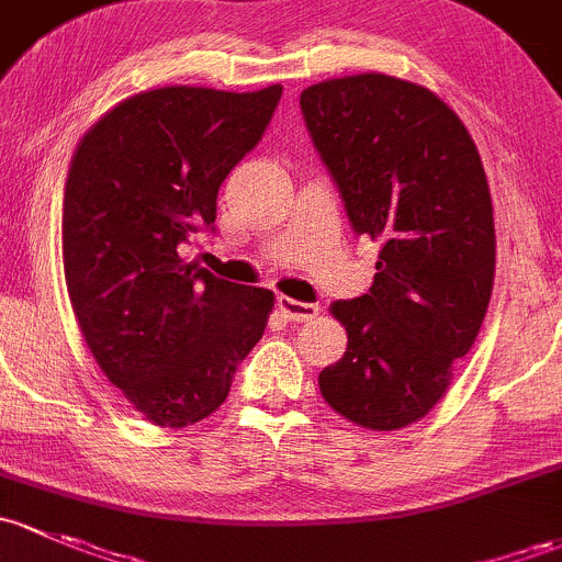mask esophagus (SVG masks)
Segmentation results:
<instances>
[{"label": "esophagus", "instance_id": "1", "mask_svg": "<svg viewBox=\"0 0 562 562\" xmlns=\"http://www.w3.org/2000/svg\"><path fill=\"white\" fill-rule=\"evenodd\" d=\"M279 311L283 316H286L289 322H294V324L311 322L314 316H319V305L300 303V300L286 297V294H281V297H279Z\"/></svg>", "mask_w": 562, "mask_h": 562}]
</instances>
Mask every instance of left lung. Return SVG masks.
<instances>
[{
  "label": "left lung",
  "mask_w": 562,
  "mask_h": 562,
  "mask_svg": "<svg viewBox=\"0 0 562 562\" xmlns=\"http://www.w3.org/2000/svg\"><path fill=\"white\" fill-rule=\"evenodd\" d=\"M355 233L381 243L368 294L335 300L344 357L319 373L327 406L390 432L430 414L476 340L495 281L493 196L476 143L441 97L384 72L300 94Z\"/></svg>",
  "instance_id": "8db88e82"
}]
</instances>
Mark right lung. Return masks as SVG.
Returning <instances> with one entry per match:
<instances>
[{"label":"right lung","instance_id":"1","mask_svg":"<svg viewBox=\"0 0 562 562\" xmlns=\"http://www.w3.org/2000/svg\"><path fill=\"white\" fill-rule=\"evenodd\" d=\"M281 91H140L91 124L69 161L61 257L75 319L110 384L159 427L222 406L268 327L270 289L216 279L183 251L216 222L218 187Z\"/></svg>","mask_w":562,"mask_h":562}]
</instances>
